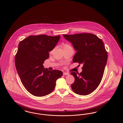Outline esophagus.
Instances as JSON below:
<instances>
[{
    "instance_id": "obj_1",
    "label": "esophagus",
    "mask_w": 123,
    "mask_h": 123,
    "mask_svg": "<svg viewBox=\"0 0 123 123\" xmlns=\"http://www.w3.org/2000/svg\"><path fill=\"white\" fill-rule=\"evenodd\" d=\"M69 74V73H66V72H64L63 73V75H68Z\"/></svg>"
}]
</instances>
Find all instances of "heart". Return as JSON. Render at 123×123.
Masks as SVG:
<instances>
[{
	"label": "heart",
	"instance_id": "b5f03b06",
	"mask_svg": "<svg viewBox=\"0 0 123 123\" xmlns=\"http://www.w3.org/2000/svg\"><path fill=\"white\" fill-rule=\"evenodd\" d=\"M62 47L63 49H73L72 46L68 43H64L63 45H62ZM52 51H51L50 52H51Z\"/></svg>",
	"mask_w": 123,
	"mask_h": 123
}]
</instances>
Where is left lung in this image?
Listing matches in <instances>:
<instances>
[{"instance_id":"1","label":"left lung","mask_w":123,"mask_h":123,"mask_svg":"<svg viewBox=\"0 0 123 123\" xmlns=\"http://www.w3.org/2000/svg\"><path fill=\"white\" fill-rule=\"evenodd\" d=\"M76 50L74 63L82 65L80 73L72 72L75 80L71 85L76 94L86 95L93 92L100 84L108 59L107 52L102 39L91 33L63 35Z\"/></svg>"}]
</instances>
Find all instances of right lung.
Masks as SVG:
<instances>
[{
  "mask_svg": "<svg viewBox=\"0 0 123 123\" xmlns=\"http://www.w3.org/2000/svg\"><path fill=\"white\" fill-rule=\"evenodd\" d=\"M60 36H30L20 41L15 57V64L20 80L25 88L36 96H43L54 89L56 81L63 75L57 70L43 68L49 51L55 47Z\"/></svg>",
  "mask_w": 123,
  "mask_h": 123,
  "instance_id": "add662e5",
  "label": "right lung"
}]
</instances>
